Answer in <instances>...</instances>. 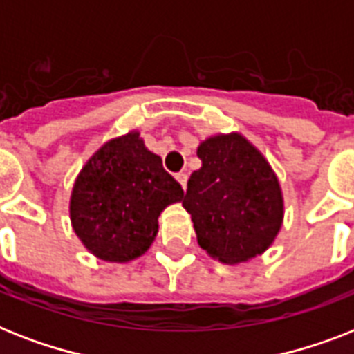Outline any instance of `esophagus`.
<instances>
[{
  "mask_svg": "<svg viewBox=\"0 0 354 354\" xmlns=\"http://www.w3.org/2000/svg\"><path fill=\"white\" fill-rule=\"evenodd\" d=\"M175 179L179 180L183 188H186V183H188V174L186 171H179V174L175 175Z\"/></svg>",
  "mask_w": 354,
  "mask_h": 354,
  "instance_id": "esophagus-1",
  "label": "esophagus"
}]
</instances>
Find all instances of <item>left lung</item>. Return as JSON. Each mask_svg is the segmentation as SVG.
<instances>
[{"label":"left lung","mask_w":354,"mask_h":354,"mask_svg":"<svg viewBox=\"0 0 354 354\" xmlns=\"http://www.w3.org/2000/svg\"><path fill=\"white\" fill-rule=\"evenodd\" d=\"M197 157L203 166L190 175L183 206L199 247L226 265L265 252L283 223V194L268 160L241 133L208 137Z\"/></svg>","instance_id":"1"}]
</instances>
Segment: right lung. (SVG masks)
Returning <instances> with one entry per match:
<instances>
[{
  "label": "right lung",
  "instance_id": "1",
  "mask_svg": "<svg viewBox=\"0 0 354 354\" xmlns=\"http://www.w3.org/2000/svg\"><path fill=\"white\" fill-rule=\"evenodd\" d=\"M185 192L138 131L107 140L91 155L71 192L69 216L84 247L104 261L142 256L159 232V216Z\"/></svg>",
  "mask_w": 354,
  "mask_h": 354
}]
</instances>
